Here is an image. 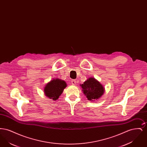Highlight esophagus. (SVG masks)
<instances>
[{
	"label": "esophagus",
	"instance_id": "34e87169",
	"mask_svg": "<svg viewBox=\"0 0 147 147\" xmlns=\"http://www.w3.org/2000/svg\"><path fill=\"white\" fill-rule=\"evenodd\" d=\"M76 82H77V81L76 80H72L71 81V84H73V85H76Z\"/></svg>",
	"mask_w": 147,
	"mask_h": 147
}]
</instances>
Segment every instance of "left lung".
<instances>
[{"label":"left lung","instance_id":"obj_1","mask_svg":"<svg viewBox=\"0 0 147 147\" xmlns=\"http://www.w3.org/2000/svg\"><path fill=\"white\" fill-rule=\"evenodd\" d=\"M82 91L88 100L93 101L97 100L103 95L105 88L103 85L94 78L90 77L84 83L80 84Z\"/></svg>","mask_w":147,"mask_h":147}]
</instances>
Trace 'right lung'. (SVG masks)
<instances>
[{
    "label": "right lung",
    "mask_w": 147,
    "mask_h": 147,
    "mask_svg": "<svg viewBox=\"0 0 147 147\" xmlns=\"http://www.w3.org/2000/svg\"><path fill=\"white\" fill-rule=\"evenodd\" d=\"M67 85L65 81L58 78L53 79L47 83L44 88L45 95L49 99L57 100L62 94Z\"/></svg>",
    "instance_id": "1"
}]
</instances>
